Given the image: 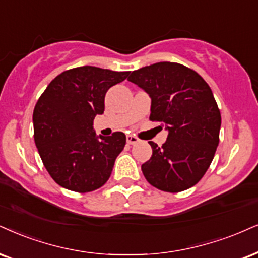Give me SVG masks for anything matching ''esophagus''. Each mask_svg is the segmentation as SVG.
<instances>
[{
    "label": "esophagus",
    "instance_id": "34e87169",
    "mask_svg": "<svg viewBox=\"0 0 258 258\" xmlns=\"http://www.w3.org/2000/svg\"><path fill=\"white\" fill-rule=\"evenodd\" d=\"M139 142V139L134 135H128L126 136V144L128 145H135Z\"/></svg>",
    "mask_w": 258,
    "mask_h": 258
}]
</instances>
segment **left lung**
I'll list each match as a JSON object with an SVG mask.
<instances>
[{
    "instance_id": "8db88e82",
    "label": "left lung",
    "mask_w": 258,
    "mask_h": 258,
    "mask_svg": "<svg viewBox=\"0 0 258 258\" xmlns=\"http://www.w3.org/2000/svg\"><path fill=\"white\" fill-rule=\"evenodd\" d=\"M128 80L149 95V118L168 132L161 147L149 141L153 154L141 166L147 182L167 192L194 186L219 145L221 116L211 87L195 71L173 62L144 67Z\"/></svg>"
}]
</instances>
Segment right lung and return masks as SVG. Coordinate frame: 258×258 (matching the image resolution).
I'll return each instance as SVG.
<instances>
[{
	"label": "right lung",
	"instance_id": "obj_1",
	"mask_svg": "<svg viewBox=\"0 0 258 258\" xmlns=\"http://www.w3.org/2000/svg\"><path fill=\"white\" fill-rule=\"evenodd\" d=\"M129 72L84 66L56 76L33 111L34 142L52 179L76 192L93 191L107 182L125 146L120 132L97 136L93 120L104 113L107 90Z\"/></svg>",
	"mask_w": 258,
	"mask_h": 258
}]
</instances>
